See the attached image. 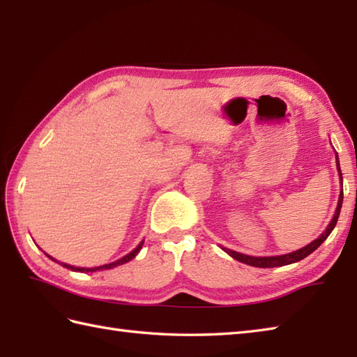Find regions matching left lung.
I'll list each match as a JSON object with an SVG mask.
<instances>
[{
	"mask_svg": "<svg viewBox=\"0 0 357 357\" xmlns=\"http://www.w3.org/2000/svg\"><path fill=\"white\" fill-rule=\"evenodd\" d=\"M336 165H337V172H339V178H340V187H344L342 183V172H340V167H339V159H337V153H336ZM342 201H344V188L340 190L339 195V201H337V207H336V213L333 216V219L330 221L328 227L325 229V231L321 234L319 238L314 239L313 242H310L308 245L302 247L299 250H296L293 253H288V255H280V256H264V257H256V256H248V255H242L234 252V250L230 248H224L222 250L225 253H229L233 259H236L239 262H244L247 265H252V267H259V268H273V267H282V265H288V264H294V262H299L301 259H304L310 253H313L314 250L319 247L322 242L330 236V233L333 231V229L336 227V222L339 219V213H340V207H342Z\"/></svg>",
	"mask_w": 357,
	"mask_h": 357,
	"instance_id": "8db88e82",
	"label": "left lung"
}]
</instances>
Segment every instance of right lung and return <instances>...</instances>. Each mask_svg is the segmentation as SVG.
Returning <instances> with one entry per match:
<instances>
[{
    "mask_svg": "<svg viewBox=\"0 0 357 357\" xmlns=\"http://www.w3.org/2000/svg\"><path fill=\"white\" fill-rule=\"evenodd\" d=\"M142 244H144V241L141 242V244L136 247L133 252H130L128 255H126L124 257H121V259H118V261H115V262H110V264H105V265H101V267H93V268H82V267H72V265H67V264H61L63 267H66V268H70V270H73V271H81V273H89V271H96V270H110V268H113V267H118V265H123V264H126V262H128V261H132L133 257L139 253V250H141V247H142ZM49 256V255H47ZM50 257V256H49ZM52 261H55L53 259V257H50Z\"/></svg>",
    "mask_w": 357,
    "mask_h": 357,
    "instance_id": "1",
    "label": "right lung"
}]
</instances>
